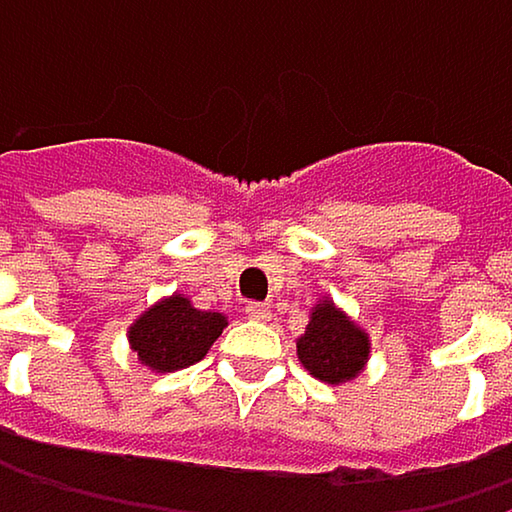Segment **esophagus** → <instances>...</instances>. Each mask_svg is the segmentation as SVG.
I'll return each mask as SVG.
<instances>
[{
  "label": "esophagus",
  "mask_w": 512,
  "mask_h": 512,
  "mask_svg": "<svg viewBox=\"0 0 512 512\" xmlns=\"http://www.w3.org/2000/svg\"><path fill=\"white\" fill-rule=\"evenodd\" d=\"M246 314H249V320H266V317H269V305H263V302H249V305H246Z\"/></svg>",
  "instance_id": "34e87169"
}]
</instances>
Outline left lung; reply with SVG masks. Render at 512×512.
I'll list each match as a JSON object with an SVG mask.
<instances>
[{"label": "left lung", "mask_w": 512, "mask_h": 512, "mask_svg": "<svg viewBox=\"0 0 512 512\" xmlns=\"http://www.w3.org/2000/svg\"><path fill=\"white\" fill-rule=\"evenodd\" d=\"M296 353L317 379L338 385L361 373L370 344L367 335L332 302H320L311 314L305 335L296 341Z\"/></svg>", "instance_id": "8db88e82"}]
</instances>
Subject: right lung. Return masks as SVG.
I'll return each instance as SVG.
<instances>
[{"label":"right lung","mask_w":512,"mask_h":512,"mask_svg":"<svg viewBox=\"0 0 512 512\" xmlns=\"http://www.w3.org/2000/svg\"><path fill=\"white\" fill-rule=\"evenodd\" d=\"M225 317L198 311L183 296H171L145 311L130 326V344L139 353L142 364L159 373H171L189 367L207 356L210 344L222 335Z\"/></svg>","instance_id":"right-lung-1"}]
</instances>
